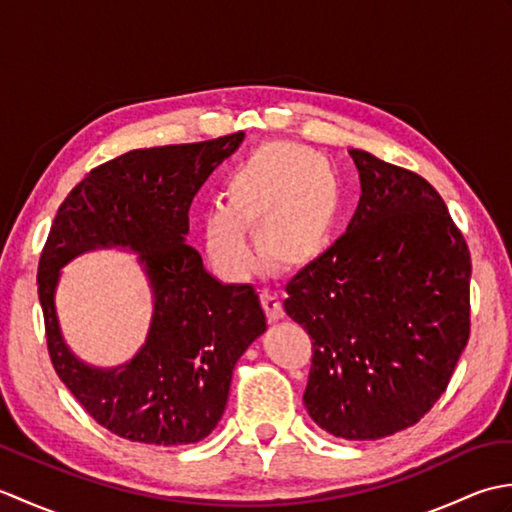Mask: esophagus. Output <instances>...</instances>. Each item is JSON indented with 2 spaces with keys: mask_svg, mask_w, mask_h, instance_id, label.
Returning a JSON list of instances; mask_svg holds the SVG:
<instances>
[{
  "mask_svg": "<svg viewBox=\"0 0 512 512\" xmlns=\"http://www.w3.org/2000/svg\"><path fill=\"white\" fill-rule=\"evenodd\" d=\"M259 297H262V306L266 310L268 321H279L281 317H284V306H281V299L275 290L264 288L262 292H259Z\"/></svg>",
  "mask_w": 512,
  "mask_h": 512,
  "instance_id": "obj_1",
  "label": "esophagus"
}]
</instances>
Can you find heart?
Wrapping results in <instances>:
<instances>
[{"mask_svg": "<svg viewBox=\"0 0 512 512\" xmlns=\"http://www.w3.org/2000/svg\"><path fill=\"white\" fill-rule=\"evenodd\" d=\"M226 204L202 215L204 246L224 275L239 277L259 250L277 268H303L317 259L339 222L341 182L323 156L295 143H266L228 173Z\"/></svg>", "mask_w": 512, "mask_h": 512, "instance_id": "b5f03b06", "label": "heart"}]
</instances>
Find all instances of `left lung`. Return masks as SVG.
<instances>
[{"instance_id":"left-lung-1","label":"left lung","mask_w":512,"mask_h":512,"mask_svg":"<svg viewBox=\"0 0 512 512\" xmlns=\"http://www.w3.org/2000/svg\"><path fill=\"white\" fill-rule=\"evenodd\" d=\"M350 156L356 213L288 281L284 308L312 339L310 418L334 438L378 440L413 427L449 385L471 330V253L427 180Z\"/></svg>"}]
</instances>
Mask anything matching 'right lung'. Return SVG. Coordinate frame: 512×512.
I'll use <instances>...</instances> for the list:
<instances>
[{
  "label": "right lung",
  "instance_id": "1",
  "mask_svg": "<svg viewBox=\"0 0 512 512\" xmlns=\"http://www.w3.org/2000/svg\"><path fill=\"white\" fill-rule=\"evenodd\" d=\"M242 140L237 132L127 151L76 184L52 222L37 284L54 372L101 427L125 440L176 447L209 436L235 363L266 332L255 288L217 281L184 242L195 193ZM96 247L136 252L155 295L146 345L116 368L81 362L64 343L53 306L60 268Z\"/></svg>",
  "mask_w": 512,
  "mask_h": 512
}]
</instances>
